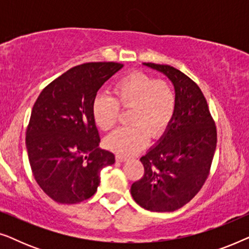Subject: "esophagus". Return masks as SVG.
Returning <instances> with one entry per match:
<instances>
[{"label": "esophagus", "mask_w": 249, "mask_h": 249, "mask_svg": "<svg viewBox=\"0 0 249 249\" xmlns=\"http://www.w3.org/2000/svg\"><path fill=\"white\" fill-rule=\"evenodd\" d=\"M115 160H117V161L118 162H125V161H127V158H125V156H124V155H117V156H115Z\"/></svg>", "instance_id": "esophagus-1"}]
</instances>
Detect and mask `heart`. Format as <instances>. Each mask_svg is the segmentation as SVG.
Masks as SVG:
<instances>
[{
  "mask_svg": "<svg viewBox=\"0 0 249 249\" xmlns=\"http://www.w3.org/2000/svg\"><path fill=\"white\" fill-rule=\"evenodd\" d=\"M113 97L100 94L95 97L91 113L101 130L117 124L119 107L131 108L127 127L119 128L105 139V146L119 155L129 156L144 147L149 136L160 137L175 117L177 96L168 81L142 72L122 77L112 88Z\"/></svg>",
  "mask_w": 249,
  "mask_h": 249,
  "instance_id": "heart-1",
  "label": "heart"
}]
</instances>
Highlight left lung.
Wrapping results in <instances>:
<instances>
[{"label": "left lung", "mask_w": 249, "mask_h": 249, "mask_svg": "<svg viewBox=\"0 0 249 249\" xmlns=\"http://www.w3.org/2000/svg\"><path fill=\"white\" fill-rule=\"evenodd\" d=\"M144 66L172 81L177 108L164 135L141 158L144 176L130 192L145 210L173 212L192 200L206 181L216 148V127L195 81L166 64Z\"/></svg>", "instance_id": "1"}]
</instances>
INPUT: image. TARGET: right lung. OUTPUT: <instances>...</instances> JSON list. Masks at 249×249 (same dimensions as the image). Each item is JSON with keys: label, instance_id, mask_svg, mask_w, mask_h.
<instances>
[{"label": "right lung", "instance_id": "add662e5", "mask_svg": "<svg viewBox=\"0 0 249 249\" xmlns=\"http://www.w3.org/2000/svg\"><path fill=\"white\" fill-rule=\"evenodd\" d=\"M117 62H88L71 68L42 90L34 104L26 146L34 178L60 204L84 202L96 193L101 170L113 153L101 138L91 107L105 81L121 69Z\"/></svg>", "mask_w": 249, "mask_h": 249}]
</instances>
